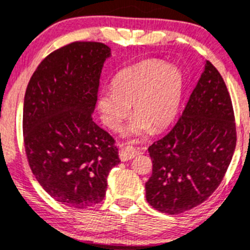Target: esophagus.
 <instances>
[{"instance_id":"34e87169","label":"esophagus","mask_w":250,"mask_h":250,"mask_svg":"<svg viewBox=\"0 0 250 250\" xmlns=\"http://www.w3.org/2000/svg\"><path fill=\"white\" fill-rule=\"evenodd\" d=\"M137 150L132 147H128V146H120V158L121 161L125 162V161H129V159L134 158L137 156Z\"/></svg>"}]
</instances>
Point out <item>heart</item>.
I'll list each match as a JSON object with an SVG mask.
<instances>
[{"mask_svg": "<svg viewBox=\"0 0 250 250\" xmlns=\"http://www.w3.org/2000/svg\"><path fill=\"white\" fill-rule=\"evenodd\" d=\"M183 87V76L177 67L157 58L141 61L117 73L113 91L100 94L98 109L107 127L120 130L133 105L138 120L130 127V133L142 136L149 127L158 132L174 121Z\"/></svg>", "mask_w": 250, "mask_h": 250, "instance_id": "obj_1", "label": "heart"}]
</instances>
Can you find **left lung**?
I'll use <instances>...</instances> for the list:
<instances>
[{
  "label": "left lung",
  "mask_w": 250,
  "mask_h": 250,
  "mask_svg": "<svg viewBox=\"0 0 250 250\" xmlns=\"http://www.w3.org/2000/svg\"><path fill=\"white\" fill-rule=\"evenodd\" d=\"M237 145L230 94L209 61L178 121L149 146L153 172L146 198L154 209L181 214L207 201L223 181Z\"/></svg>",
  "instance_id": "left-lung-1"
}]
</instances>
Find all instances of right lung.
Instances as JSON below:
<instances>
[{
  "instance_id": "1",
  "label": "right lung",
  "mask_w": 250,
  "mask_h": 250,
  "mask_svg": "<svg viewBox=\"0 0 250 250\" xmlns=\"http://www.w3.org/2000/svg\"><path fill=\"white\" fill-rule=\"evenodd\" d=\"M111 51L75 41L49 53L33 72L23 102V145L38 183L53 199L83 209L103 201L120 163L116 139L93 122L100 77Z\"/></svg>"
}]
</instances>
